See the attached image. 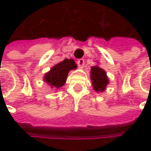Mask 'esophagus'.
I'll return each mask as SVG.
<instances>
[{"label":"esophagus","instance_id":"34e87169","mask_svg":"<svg viewBox=\"0 0 151 151\" xmlns=\"http://www.w3.org/2000/svg\"><path fill=\"white\" fill-rule=\"evenodd\" d=\"M77 64H78V66L79 68H83L84 67V65H85V60L82 59V58H80V59H78L77 61Z\"/></svg>","mask_w":151,"mask_h":151}]
</instances>
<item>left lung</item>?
Segmentation results:
<instances>
[{"instance_id": "8db88e82", "label": "left lung", "mask_w": 151, "mask_h": 151, "mask_svg": "<svg viewBox=\"0 0 151 151\" xmlns=\"http://www.w3.org/2000/svg\"><path fill=\"white\" fill-rule=\"evenodd\" d=\"M90 73L93 90L96 93L104 92L106 88V86L109 84V79L107 78L106 73L99 65H94L91 67Z\"/></svg>"}]
</instances>
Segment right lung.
Here are the masks:
<instances>
[{
    "label": "right lung",
    "mask_w": 151,
    "mask_h": 151,
    "mask_svg": "<svg viewBox=\"0 0 151 151\" xmlns=\"http://www.w3.org/2000/svg\"><path fill=\"white\" fill-rule=\"evenodd\" d=\"M77 65L74 60L65 58V60L55 65L44 76V81L51 88H60L66 81L67 75L71 70H76Z\"/></svg>",
    "instance_id": "right-lung-1"
}]
</instances>
